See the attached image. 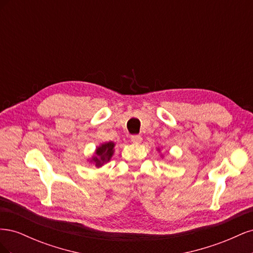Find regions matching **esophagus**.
Masks as SVG:
<instances>
[{
	"label": "esophagus",
	"instance_id": "34e87169",
	"mask_svg": "<svg viewBox=\"0 0 253 253\" xmlns=\"http://www.w3.org/2000/svg\"><path fill=\"white\" fill-rule=\"evenodd\" d=\"M131 140L134 143H140L142 141V138H141L140 135H132L131 136Z\"/></svg>",
	"mask_w": 253,
	"mask_h": 253
}]
</instances>
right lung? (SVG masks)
<instances>
[{
	"label": "right lung",
	"mask_w": 253,
	"mask_h": 253,
	"mask_svg": "<svg viewBox=\"0 0 253 253\" xmlns=\"http://www.w3.org/2000/svg\"><path fill=\"white\" fill-rule=\"evenodd\" d=\"M114 142H105L98 147L96 150V156L93 157L90 162H94L96 167H101L104 163L109 162L114 153Z\"/></svg>",
	"instance_id": "obj_1"
}]
</instances>
